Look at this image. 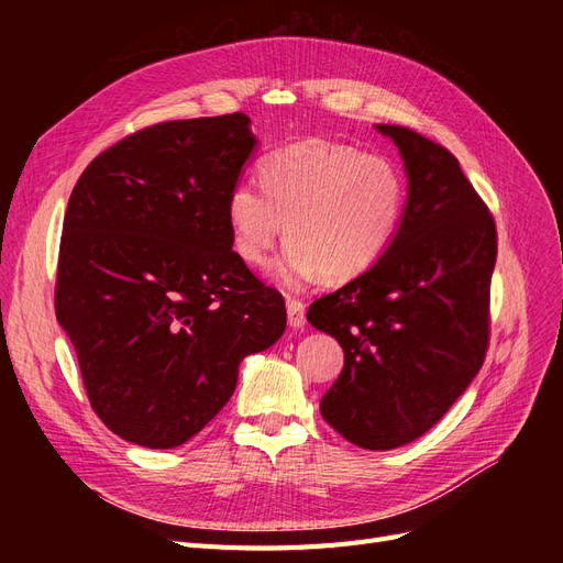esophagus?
<instances>
[{
  "mask_svg": "<svg viewBox=\"0 0 563 563\" xmlns=\"http://www.w3.org/2000/svg\"><path fill=\"white\" fill-rule=\"evenodd\" d=\"M286 314H288V327L302 329L305 327V305L296 298H286Z\"/></svg>",
  "mask_w": 563,
  "mask_h": 563,
  "instance_id": "esophagus-1",
  "label": "esophagus"
}]
</instances>
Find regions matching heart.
Masks as SVG:
<instances>
[{
  "label": "heart",
  "instance_id": "b5f03b06",
  "mask_svg": "<svg viewBox=\"0 0 563 563\" xmlns=\"http://www.w3.org/2000/svg\"><path fill=\"white\" fill-rule=\"evenodd\" d=\"M261 185L232 187V246L246 265L263 267L288 232L294 242L279 272L291 286L368 272L395 242L408 197L397 162L321 139L272 152L261 164Z\"/></svg>",
  "mask_w": 563,
  "mask_h": 563
}]
</instances>
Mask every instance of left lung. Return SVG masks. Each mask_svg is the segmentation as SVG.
Segmentation results:
<instances>
[{
  "label": "left lung",
  "mask_w": 563,
  "mask_h": 563,
  "mask_svg": "<svg viewBox=\"0 0 563 563\" xmlns=\"http://www.w3.org/2000/svg\"><path fill=\"white\" fill-rule=\"evenodd\" d=\"M376 131L404 159L401 228L368 272L314 300L308 321L345 352L323 420L354 446L389 451L428 432L479 373L498 242L446 147L406 126Z\"/></svg>",
  "instance_id": "left-lung-1"
}]
</instances>
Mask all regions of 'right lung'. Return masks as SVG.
Segmentation results:
<instances>
[{
  "instance_id": "1",
  "label": "right lung",
  "mask_w": 563,
  "mask_h": 563,
  "mask_svg": "<svg viewBox=\"0 0 563 563\" xmlns=\"http://www.w3.org/2000/svg\"><path fill=\"white\" fill-rule=\"evenodd\" d=\"M258 139L244 112L180 119L98 155L67 201L56 317L98 418L176 449L216 418L284 298L232 251L228 197Z\"/></svg>"
}]
</instances>
